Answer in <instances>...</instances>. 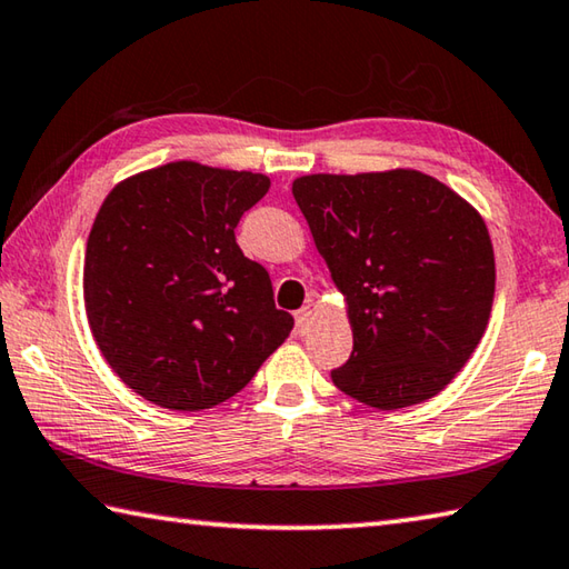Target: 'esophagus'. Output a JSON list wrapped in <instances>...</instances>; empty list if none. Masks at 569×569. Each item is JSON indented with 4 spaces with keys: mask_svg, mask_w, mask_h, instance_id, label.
Listing matches in <instances>:
<instances>
[{
    "mask_svg": "<svg viewBox=\"0 0 569 569\" xmlns=\"http://www.w3.org/2000/svg\"><path fill=\"white\" fill-rule=\"evenodd\" d=\"M311 323H313V308H301V311L296 313V330L298 333H308V328H311Z\"/></svg>",
    "mask_w": 569,
    "mask_h": 569,
    "instance_id": "34e87169",
    "label": "esophagus"
}]
</instances>
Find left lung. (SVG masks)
<instances>
[{
    "mask_svg": "<svg viewBox=\"0 0 569 569\" xmlns=\"http://www.w3.org/2000/svg\"><path fill=\"white\" fill-rule=\"evenodd\" d=\"M293 199L353 330V353L330 373L336 388L376 410L436 398L492 311L495 253L480 211L416 169L308 173Z\"/></svg>",
    "mask_w": 569,
    "mask_h": 569,
    "instance_id": "1",
    "label": "left lung"
}]
</instances>
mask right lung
Returning a JSON list of instances; mask_svg holds the SVG:
<instances>
[{
  "label": "right lung",
  "instance_id": "1",
  "mask_svg": "<svg viewBox=\"0 0 569 569\" xmlns=\"http://www.w3.org/2000/svg\"><path fill=\"white\" fill-rule=\"evenodd\" d=\"M266 173L171 161L119 181L84 253V308L101 356L153 406L196 412L236 396L291 336L236 223Z\"/></svg>",
  "mask_w": 569,
  "mask_h": 569
}]
</instances>
